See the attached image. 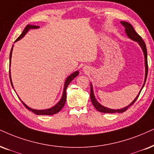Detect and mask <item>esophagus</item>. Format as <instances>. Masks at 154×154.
<instances>
[{
  "label": "esophagus",
  "mask_w": 154,
  "mask_h": 154,
  "mask_svg": "<svg viewBox=\"0 0 154 154\" xmlns=\"http://www.w3.org/2000/svg\"><path fill=\"white\" fill-rule=\"evenodd\" d=\"M82 69H83V71H84V72H89V67H86V66H85V67H83Z\"/></svg>",
  "instance_id": "1"
}]
</instances>
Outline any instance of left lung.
Listing matches in <instances>:
<instances>
[{"instance_id": "left-lung-1", "label": "left lung", "mask_w": 154, "mask_h": 154, "mask_svg": "<svg viewBox=\"0 0 154 154\" xmlns=\"http://www.w3.org/2000/svg\"><path fill=\"white\" fill-rule=\"evenodd\" d=\"M122 25L125 28V32L126 35H127L129 38L131 39V40H134V41L137 42L139 45H140V47L141 48L142 50H143V54H144V60H145V79H144V83H143V86H142L141 90H140L139 94L137 95V97L135 98L133 102H132L131 104L129 105H128L126 107L120 109H112L107 108V107H105V106H102V104H100V103L97 102L96 99H95L94 94V91H93V87H92V85L91 83H90V99L91 101V103L92 104L94 105V106L95 107V109L99 112H102V113H122L124 112H125L128 109V108L130 107L132 104H134V102H136V100H137V98L139 97L140 93H141V89H143V87H144L146 80V77H147V75H148V62H147V50H146V44L144 41L142 40V38L141 36L139 35V34L136 32L134 28H133V26L130 24V23H127V22H124V21H122L121 22Z\"/></svg>"}]
</instances>
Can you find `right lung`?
Wrapping results in <instances>:
<instances>
[{"instance_id":"obj_1","label":"right lung","mask_w":154,"mask_h":154,"mask_svg":"<svg viewBox=\"0 0 154 154\" xmlns=\"http://www.w3.org/2000/svg\"><path fill=\"white\" fill-rule=\"evenodd\" d=\"M40 28V26H37V25H28L26 27H25L24 30L23 31V32L21 33V35L18 38H17V40H15V42H17V40H20L21 38H23V37L25 36V35L28 32V31L30 29H37ZM13 45L11 48V53H10V67H11V57H12V52H13ZM9 75H10V79H11V85H12L13 88V85L12 83V81H11V71H9ZM79 75V72L78 71H76L75 72H73L72 75H70L69 77H67V78L66 79L65 82V85H64V89H63V96H62V98L60 99V100L58 102L57 104L54 105V106L50 108V109H42V110H37V109H33L29 107V106H27L26 104H25L24 102H23L22 100H20L21 102L23 104V105L25 106V108L28 109V110L31 111L35 114H37V115H52V114H57L60 112L62 109L63 108V106H65V102H66V99H67V96H66V89H67L68 85H69V83L72 81V79H74V78H75L77 75Z\"/></svg>"}]
</instances>
